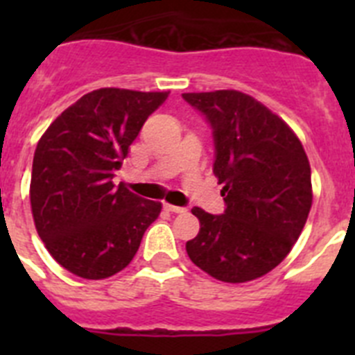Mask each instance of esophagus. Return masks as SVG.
Wrapping results in <instances>:
<instances>
[{
  "instance_id": "34e87169",
  "label": "esophagus",
  "mask_w": 355,
  "mask_h": 355,
  "mask_svg": "<svg viewBox=\"0 0 355 355\" xmlns=\"http://www.w3.org/2000/svg\"><path fill=\"white\" fill-rule=\"evenodd\" d=\"M163 208L167 209V211H172V213H187V211H188V209H187V208H183V206L167 205V202H165V205H163Z\"/></svg>"
}]
</instances>
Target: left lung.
I'll use <instances>...</instances> for the list:
<instances>
[{
	"mask_svg": "<svg viewBox=\"0 0 355 355\" xmlns=\"http://www.w3.org/2000/svg\"><path fill=\"white\" fill-rule=\"evenodd\" d=\"M213 130V174L225 209L193 208L200 229L188 258L224 283L274 270L299 240L313 202L311 167L286 122L238 90L183 94Z\"/></svg>",
	"mask_w": 355,
	"mask_h": 355,
	"instance_id": "1",
	"label": "left lung"
}]
</instances>
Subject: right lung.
Instances as JSON below:
<instances>
[{
  "label": "right lung",
  "mask_w": 355,
  "mask_h": 355,
  "mask_svg": "<svg viewBox=\"0 0 355 355\" xmlns=\"http://www.w3.org/2000/svg\"><path fill=\"white\" fill-rule=\"evenodd\" d=\"M168 92L97 89L62 112L39 140L30 202L55 261L83 279H106L135 258L162 202L114 184L144 122Z\"/></svg>",
  "instance_id": "right-lung-1"
}]
</instances>
